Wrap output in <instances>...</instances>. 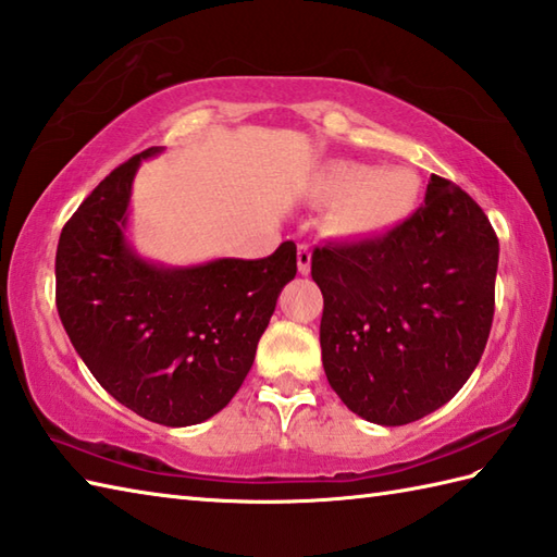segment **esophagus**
Masks as SVG:
<instances>
[{"instance_id": "34e87169", "label": "esophagus", "mask_w": 557, "mask_h": 557, "mask_svg": "<svg viewBox=\"0 0 557 557\" xmlns=\"http://www.w3.org/2000/svg\"><path fill=\"white\" fill-rule=\"evenodd\" d=\"M297 265H299L301 275H309V270H311V248L306 246V244H301L297 248Z\"/></svg>"}]
</instances>
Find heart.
Segmentation results:
<instances>
[{"mask_svg":"<svg viewBox=\"0 0 557 557\" xmlns=\"http://www.w3.org/2000/svg\"><path fill=\"white\" fill-rule=\"evenodd\" d=\"M327 203V230L342 239L371 242L397 230L419 203L421 182L407 168L377 170L354 160L325 162L311 184Z\"/></svg>","mask_w":557,"mask_h":557,"instance_id":"obj_1","label":"heart"}]
</instances>
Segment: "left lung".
Instances as JSON below:
<instances>
[{
  "label": "left lung",
  "mask_w": 557,
  "mask_h": 557,
  "mask_svg": "<svg viewBox=\"0 0 557 557\" xmlns=\"http://www.w3.org/2000/svg\"><path fill=\"white\" fill-rule=\"evenodd\" d=\"M498 253L486 212L437 174L381 239L315 246L323 369L354 413L405 425L459 393L491 335Z\"/></svg>",
  "instance_id": "left-lung-1"
}]
</instances>
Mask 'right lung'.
<instances>
[{
	"label": "right lung",
	"mask_w": 557,
	"mask_h": 557,
	"mask_svg": "<svg viewBox=\"0 0 557 557\" xmlns=\"http://www.w3.org/2000/svg\"><path fill=\"white\" fill-rule=\"evenodd\" d=\"M148 148L112 170L64 224L57 246V311L96 381L162 425H194L230 405L251 371L297 246L268 258L164 268L126 242L132 184Z\"/></svg>",
	"instance_id": "obj_1"
}]
</instances>
